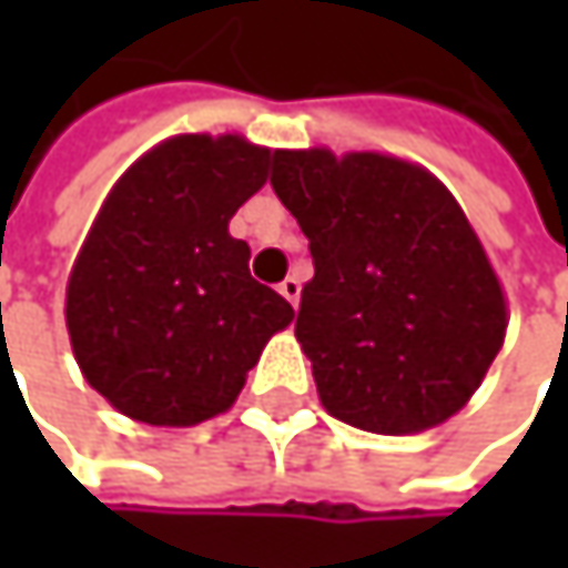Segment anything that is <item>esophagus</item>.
Here are the masks:
<instances>
[{
  "instance_id": "1",
  "label": "esophagus",
  "mask_w": 568,
  "mask_h": 568,
  "mask_svg": "<svg viewBox=\"0 0 568 568\" xmlns=\"http://www.w3.org/2000/svg\"><path fill=\"white\" fill-rule=\"evenodd\" d=\"M298 292H302V285H298V280H295V276H288V280H283V283H280V295L292 302V308L298 305Z\"/></svg>"
}]
</instances>
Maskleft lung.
<instances>
[{"instance_id": "left-lung-1", "label": "left lung", "mask_w": 568, "mask_h": 568, "mask_svg": "<svg viewBox=\"0 0 568 568\" xmlns=\"http://www.w3.org/2000/svg\"><path fill=\"white\" fill-rule=\"evenodd\" d=\"M270 183L308 240L295 338L328 414L372 434L457 414L504 345L507 302L447 186L332 151H276Z\"/></svg>"}]
</instances>
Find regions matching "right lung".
<instances>
[{"label":"right lung","mask_w":568,"mask_h":568,"mask_svg":"<svg viewBox=\"0 0 568 568\" xmlns=\"http://www.w3.org/2000/svg\"><path fill=\"white\" fill-rule=\"evenodd\" d=\"M270 151L183 134L104 200L68 280V335L88 385L121 414L190 427L226 410L292 305L250 276L233 213L266 183Z\"/></svg>","instance_id":"1"}]
</instances>
